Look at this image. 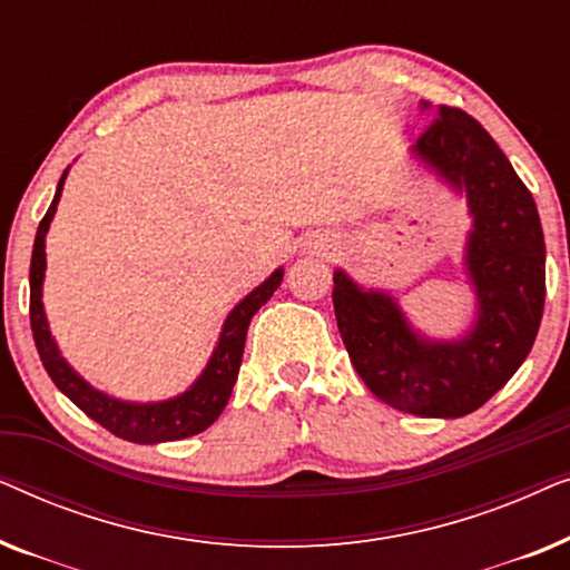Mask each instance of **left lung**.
I'll list each match as a JSON object with an SVG mask.
<instances>
[{
  "instance_id": "8db88e82",
  "label": "left lung",
  "mask_w": 570,
  "mask_h": 570,
  "mask_svg": "<svg viewBox=\"0 0 570 570\" xmlns=\"http://www.w3.org/2000/svg\"><path fill=\"white\" fill-rule=\"evenodd\" d=\"M431 114V104L420 106ZM412 155L449 189L464 194L472 228L464 275L474 322L454 340L410 324L392 293L334 272V314L350 361L389 407L420 417H462L503 389L534 345L544 308V236L532 194L495 139L464 114L441 106Z\"/></svg>"
}]
</instances>
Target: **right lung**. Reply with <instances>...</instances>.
Returning <instances> with one entry per match:
<instances>
[{
	"label": "right lung",
	"mask_w": 570,
	"mask_h": 570,
	"mask_svg": "<svg viewBox=\"0 0 570 570\" xmlns=\"http://www.w3.org/2000/svg\"><path fill=\"white\" fill-rule=\"evenodd\" d=\"M67 174L69 168L61 174L49 213L43 215L41 225H38L33 259H30V330H33V340L46 373H49L59 392L69 396L85 415L92 417L96 423L104 425L106 431H111L124 441L163 443L189 439V435L207 431V428L220 417V412L230 400L233 384H236L238 379L240 357H244L246 332L248 324H252V316L272 298V293L277 291L279 283H283L285 269L277 267L259 287H254L244 301L236 303V308L230 311L228 318H225L223 332L220 337H217V345L213 350V355H209L205 371L199 373L197 381H194L186 392L160 402L116 400V396L90 386L88 381L65 361V355H61L57 340H53V334L49 330V318H46L43 311L46 233H49L53 213H57Z\"/></svg>",
	"instance_id": "add662e5"
}]
</instances>
